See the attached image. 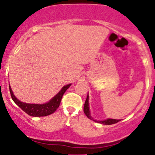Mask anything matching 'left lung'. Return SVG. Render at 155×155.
Returning <instances> with one entry per match:
<instances>
[{
    "label": "left lung",
    "mask_w": 155,
    "mask_h": 155,
    "mask_svg": "<svg viewBox=\"0 0 155 155\" xmlns=\"http://www.w3.org/2000/svg\"><path fill=\"white\" fill-rule=\"evenodd\" d=\"M84 112L85 115L87 116V118H89L90 119H92L94 122H97L98 123H101V124L104 125H112L115 124V123H118L120 121V119H105V120H96L94 118L91 116V111H90V107H89V95L87 94V97L86 101H85L84 107Z\"/></svg>",
    "instance_id": "left-lung-1"
}]
</instances>
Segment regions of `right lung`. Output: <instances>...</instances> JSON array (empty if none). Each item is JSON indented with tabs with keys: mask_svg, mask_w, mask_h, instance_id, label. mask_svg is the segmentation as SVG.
Wrapping results in <instances>:
<instances>
[{
	"mask_svg": "<svg viewBox=\"0 0 155 155\" xmlns=\"http://www.w3.org/2000/svg\"><path fill=\"white\" fill-rule=\"evenodd\" d=\"M71 85V84L64 85L61 88V91L56 95L54 96V97H53L48 102L42 104H26V103L22 102V101H19L18 99L15 97V95L13 93L12 89L10 87V84H9V88H10V95H11V97H12V100L14 101V102L19 107H20L25 113H27L28 115H29L31 116L37 117V116H48V115L54 113L58 108V107H59L63 94L68 89V87Z\"/></svg>",
	"mask_w": 155,
	"mask_h": 155,
	"instance_id": "obj_1",
	"label": "right lung"
}]
</instances>
